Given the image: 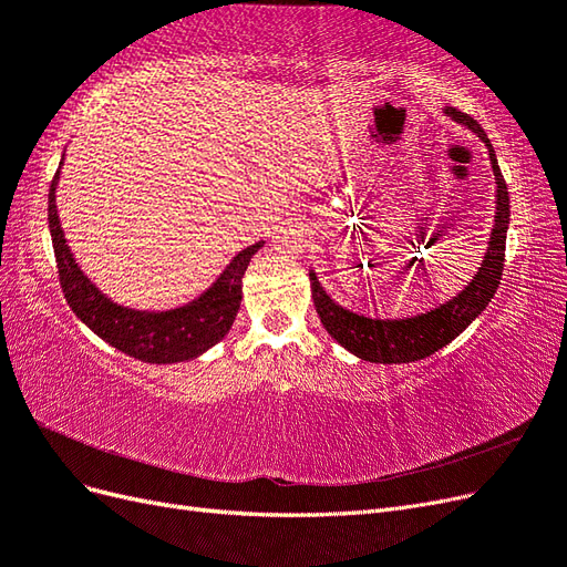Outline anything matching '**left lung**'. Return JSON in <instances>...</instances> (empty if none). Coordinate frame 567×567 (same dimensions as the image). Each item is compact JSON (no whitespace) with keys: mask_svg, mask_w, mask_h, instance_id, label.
Masks as SVG:
<instances>
[{"mask_svg":"<svg viewBox=\"0 0 567 567\" xmlns=\"http://www.w3.org/2000/svg\"><path fill=\"white\" fill-rule=\"evenodd\" d=\"M456 123L466 125L471 132L480 136L489 151V163L494 173V225L489 231V241L483 262H480L475 277L468 286L456 293L452 300L442 302L433 310L423 315L404 317V319H373L357 315L352 310L331 300L323 286L319 284L317 271L310 269V284H312V300L317 307V315L323 323V329L338 342V346L352 352L354 357L364 359L371 364H409L419 362L442 350L444 346L463 333L475 321V317L483 315L485 307L492 302L496 288L502 281L504 271V250H506V231L511 219V205H508V188L502 177L499 163H496L494 148L475 120L468 115H461L456 109H444Z\"/></svg>","mask_w":567,"mask_h":567,"instance_id":"8db88e82","label":"left lung"}]
</instances>
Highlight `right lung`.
Segmentation results:
<instances>
[{"label":"right lung","instance_id":"add662e5","mask_svg":"<svg viewBox=\"0 0 567 567\" xmlns=\"http://www.w3.org/2000/svg\"><path fill=\"white\" fill-rule=\"evenodd\" d=\"M63 156L49 188V231L51 244H54L63 296L78 319L115 350L146 364L192 362V359L217 346L231 329L244 298V274L252 255L265 246V241L238 250L225 271L198 298L179 307L134 310V307L120 305L82 271L75 255L71 252V246H68L56 210V188Z\"/></svg>","mask_w":567,"mask_h":567}]
</instances>
